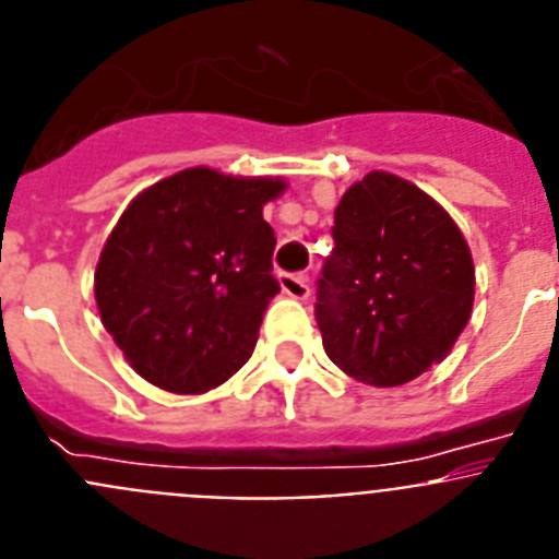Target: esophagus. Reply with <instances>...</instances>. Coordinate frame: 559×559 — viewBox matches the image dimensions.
Segmentation results:
<instances>
[{
	"instance_id": "1",
	"label": "esophagus",
	"mask_w": 559,
	"mask_h": 559,
	"mask_svg": "<svg viewBox=\"0 0 559 559\" xmlns=\"http://www.w3.org/2000/svg\"><path fill=\"white\" fill-rule=\"evenodd\" d=\"M280 288H283V294H288L290 299H308L310 296V283L305 274H283L280 276Z\"/></svg>"
}]
</instances>
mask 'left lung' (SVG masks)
Listing matches in <instances>:
<instances>
[{
    "label": "left lung",
    "mask_w": 559,
    "mask_h": 559,
    "mask_svg": "<svg viewBox=\"0 0 559 559\" xmlns=\"http://www.w3.org/2000/svg\"><path fill=\"white\" fill-rule=\"evenodd\" d=\"M335 249L316 290L324 353L369 386H403L445 360L471 319L476 269L428 192L372 170L335 206Z\"/></svg>",
    "instance_id": "8db88e82"
}]
</instances>
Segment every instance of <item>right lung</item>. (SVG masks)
I'll return each mask as SVG.
<instances>
[{"instance_id": "1", "label": "right lung", "mask_w": 559, "mask_h": 559, "mask_svg": "<svg viewBox=\"0 0 559 559\" xmlns=\"http://www.w3.org/2000/svg\"><path fill=\"white\" fill-rule=\"evenodd\" d=\"M285 187L187 167L126 206L97 260L95 299L103 328L147 383L204 394L251 358L280 294L263 206Z\"/></svg>"}]
</instances>
